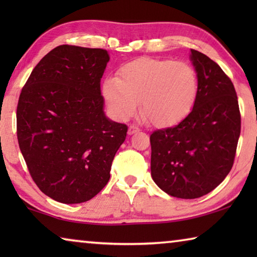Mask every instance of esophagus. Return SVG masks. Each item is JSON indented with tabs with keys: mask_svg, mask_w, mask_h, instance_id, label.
I'll return each instance as SVG.
<instances>
[{
	"mask_svg": "<svg viewBox=\"0 0 257 257\" xmlns=\"http://www.w3.org/2000/svg\"><path fill=\"white\" fill-rule=\"evenodd\" d=\"M137 132H139V128L137 127V125H134V124L129 125V128H128V134L129 135H133V134L137 133Z\"/></svg>",
	"mask_w": 257,
	"mask_h": 257,
	"instance_id": "1",
	"label": "esophagus"
}]
</instances>
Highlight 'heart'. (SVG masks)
Instances as JSON below:
<instances>
[{
  "label": "heart",
  "instance_id": "1",
  "mask_svg": "<svg viewBox=\"0 0 257 257\" xmlns=\"http://www.w3.org/2000/svg\"><path fill=\"white\" fill-rule=\"evenodd\" d=\"M198 93V78L186 62L141 58L124 64L115 78L103 84V95L120 119L136 113L141 103L143 118L158 127L180 122L193 110Z\"/></svg>",
  "mask_w": 257,
  "mask_h": 257
}]
</instances>
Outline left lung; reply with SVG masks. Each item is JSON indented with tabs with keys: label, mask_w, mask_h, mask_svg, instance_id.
<instances>
[{
	"label": "left lung",
	"mask_w": 257,
	"mask_h": 257,
	"mask_svg": "<svg viewBox=\"0 0 257 257\" xmlns=\"http://www.w3.org/2000/svg\"><path fill=\"white\" fill-rule=\"evenodd\" d=\"M198 78L193 110L175 127L152 133L151 175L173 197H202L231 170L239 135L240 111L232 81L219 64L190 50Z\"/></svg>",
	"instance_id": "8db88e82"
}]
</instances>
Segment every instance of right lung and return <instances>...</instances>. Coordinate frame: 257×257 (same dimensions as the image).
<instances>
[{"label": "right lung", "mask_w": 257, "mask_h": 257, "mask_svg": "<svg viewBox=\"0 0 257 257\" xmlns=\"http://www.w3.org/2000/svg\"><path fill=\"white\" fill-rule=\"evenodd\" d=\"M106 50L60 45L30 73L17 106V137L35 184L54 201H89L110 179L127 124L103 111Z\"/></svg>", "instance_id": "obj_1"}]
</instances>
